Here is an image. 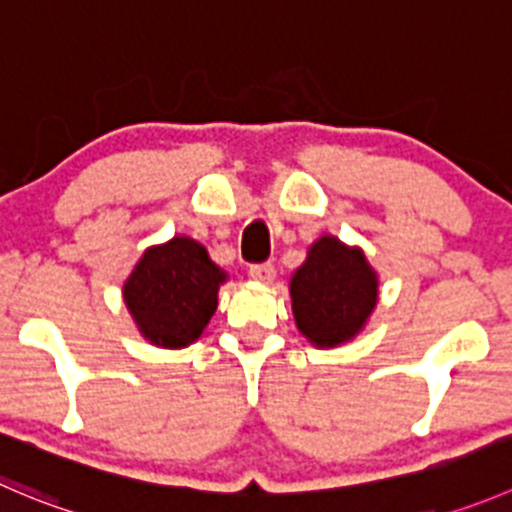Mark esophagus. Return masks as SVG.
Segmentation results:
<instances>
[{"instance_id":"obj_1","label":"esophagus","mask_w":512,"mask_h":512,"mask_svg":"<svg viewBox=\"0 0 512 512\" xmlns=\"http://www.w3.org/2000/svg\"><path fill=\"white\" fill-rule=\"evenodd\" d=\"M250 277L257 282H272L275 280V265L272 262H260V265H250Z\"/></svg>"}]
</instances>
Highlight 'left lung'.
<instances>
[{"instance_id":"1","label":"left lung","mask_w":512,"mask_h":512,"mask_svg":"<svg viewBox=\"0 0 512 512\" xmlns=\"http://www.w3.org/2000/svg\"><path fill=\"white\" fill-rule=\"evenodd\" d=\"M295 325L315 347H335L365 327L377 305V272L360 247L322 235L290 280Z\"/></svg>"}]
</instances>
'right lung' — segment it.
Here are the masks:
<instances>
[{
  "instance_id": "add662e5",
  "label": "right lung",
  "mask_w": 512,
  "mask_h": 512,
  "mask_svg": "<svg viewBox=\"0 0 512 512\" xmlns=\"http://www.w3.org/2000/svg\"><path fill=\"white\" fill-rule=\"evenodd\" d=\"M227 272L192 237H172L147 247L124 280V305L137 330L157 347H187L205 332L217 310V292Z\"/></svg>"
}]
</instances>
